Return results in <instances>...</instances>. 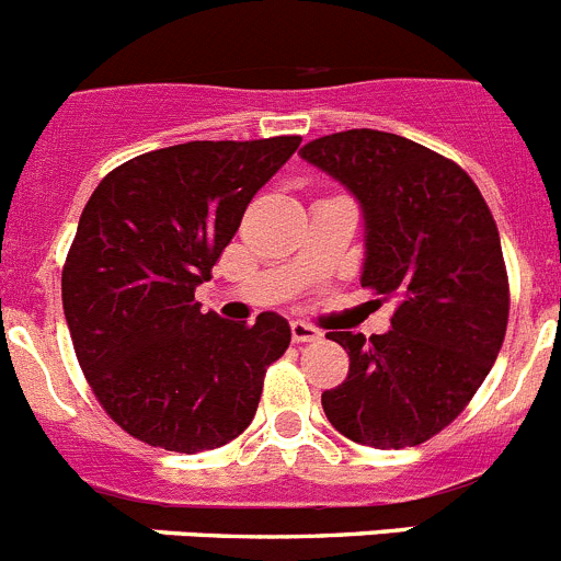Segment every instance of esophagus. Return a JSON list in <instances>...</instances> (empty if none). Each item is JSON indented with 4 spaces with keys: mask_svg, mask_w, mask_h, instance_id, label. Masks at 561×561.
<instances>
[{
    "mask_svg": "<svg viewBox=\"0 0 561 561\" xmlns=\"http://www.w3.org/2000/svg\"><path fill=\"white\" fill-rule=\"evenodd\" d=\"M319 330L308 322H291V339L295 344H308V341H317L319 339Z\"/></svg>",
    "mask_w": 561,
    "mask_h": 561,
    "instance_id": "esophagus-1",
    "label": "esophagus"
}]
</instances>
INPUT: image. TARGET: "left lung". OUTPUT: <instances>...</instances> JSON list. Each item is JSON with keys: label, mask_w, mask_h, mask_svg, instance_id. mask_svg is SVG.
Listing matches in <instances>:
<instances>
[{"label": "left lung", "mask_w": 561, "mask_h": 561, "mask_svg": "<svg viewBox=\"0 0 561 561\" xmlns=\"http://www.w3.org/2000/svg\"><path fill=\"white\" fill-rule=\"evenodd\" d=\"M302 159L360 201V284L397 300L388 333H328L350 375L322 393L324 415L371 449L424 444L468 408L504 344L510 277L493 211L460 164L388 131H335Z\"/></svg>", "instance_id": "1"}]
</instances>
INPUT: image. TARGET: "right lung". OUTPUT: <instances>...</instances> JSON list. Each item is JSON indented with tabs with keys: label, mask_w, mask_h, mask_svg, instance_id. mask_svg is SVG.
Masks as SVG:
<instances>
[{
	"label": "right lung",
	"mask_w": 561,
	"mask_h": 561,
	"mask_svg": "<svg viewBox=\"0 0 561 561\" xmlns=\"http://www.w3.org/2000/svg\"><path fill=\"white\" fill-rule=\"evenodd\" d=\"M300 142L159 148L117 164L90 195L62 264V308L95 399L142 444L195 455L253 421L266 369L289 350V322L201 313L195 286Z\"/></svg>",
	"instance_id": "obj_1"
}]
</instances>
